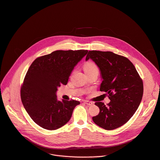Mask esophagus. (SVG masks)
<instances>
[{"mask_svg": "<svg viewBox=\"0 0 160 160\" xmlns=\"http://www.w3.org/2000/svg\"><path fill=\"white\" fill-rule=\"evenodd\" d=\"M83 102L86 104V105H92L94 103L92 102V101H86V100H85Z\"/></svg>", "mask_w": 160, "mask_h": 160, "instance_id": "esophagus-1", "label": "esophagus"}]
</instances>
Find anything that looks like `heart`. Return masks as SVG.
I'll return each mask as SVG.
<instances>
[{"label":"heart","instance_id":"heart-1","mask_svg":"<svg viewBox=\"0 0 160 160\" xmlns=\"http://www.w3.org/2000/svg\"><path fill=\"white\" fill-rule=\"evenodd\" d=\"M85 72H89L92 71H98L97 66L92 62H87L84 66Z\"/></svg>","mask_w":160,"mask_h":160}]
</instances>
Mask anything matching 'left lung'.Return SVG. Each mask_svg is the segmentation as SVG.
I'll return each mask as SVG.
<instances>
[{
	"instance_id": "obj_1",
	"label": "left lung",
	"mask_w": 160,
	"mask_h": 160,
	"mask_svg": "<svg viewBox=\"0 0 160 160\" xmlns=\"http://www.w3.org/2000/svg\"><path fill=\"white\" fill-rule=\"evenodd\" d=\"M91 59L100 71L102 82L100 91L106 92L110 102H96L99 108L94 122L107 130L121 127L132 118L142 99L143 82L133 63L126 57L112 52L89 51L85 61Z\"/></svg>"
}]
</instances>
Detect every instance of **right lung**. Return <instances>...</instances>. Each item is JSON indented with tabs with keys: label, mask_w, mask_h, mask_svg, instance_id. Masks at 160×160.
<instances>
[{
	"label": "right lung",
	"mask_w": 160,
	"mask_h": 160,
	"mask_svg": "<svg viewBox=\"0 0 160 160\" xmlns=\"http://www.w3.org/2000/svg\"><path fill=\"white\" fill-rule=\"evenodd\" d=\"M88 50H57L39 57L28 68L21 88L22 104L31 118L41 128L55 130L71 119L75 100L59 101L56 92L66 85L77 64Z\"/></svg>",
	"instance_id": "obj_1"
}]
</instances>
